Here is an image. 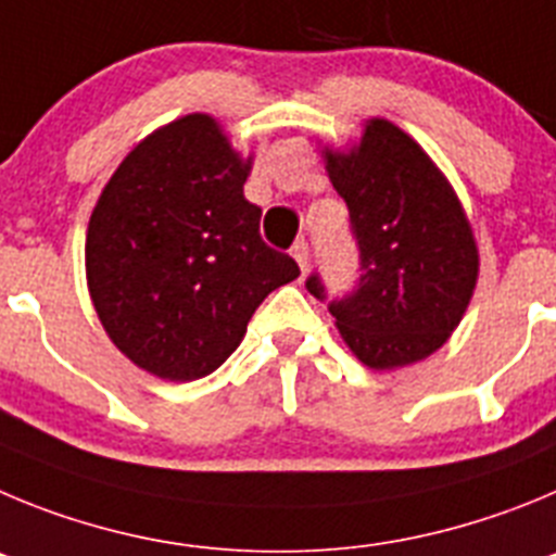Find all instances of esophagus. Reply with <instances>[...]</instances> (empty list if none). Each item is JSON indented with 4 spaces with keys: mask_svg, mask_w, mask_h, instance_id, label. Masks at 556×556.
<instances>
[{
    "mask_svg": "<svg viewBox=\"0 0 556 556\" xmlns=\"http://www.w3.org/2000/svg\"><path fill=\"white\" fill-rule=\"evenodd\" d=\"M290 254H293V260L299 263V268H302V271H307V266H309V247H307V243L296 241V243H293V249H290Z\"/></svg>",
    "mask_w": 556,
    "mask_h": 556,
    "instance_id": "1",
    "label": "esophagus"
}]
</instances>
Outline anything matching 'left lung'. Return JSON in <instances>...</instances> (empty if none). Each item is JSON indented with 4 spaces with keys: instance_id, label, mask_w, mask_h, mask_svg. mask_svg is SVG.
<instances>
[{
    "instance_id": "8db88e82",
    "label": "left lung",
    "mask_w": 556,
    "mask_h": 556,
    "mask_svg": "<svg viewBox=\"0 0 556 556\" xmlns=\"http://www.w3.org/2000/svg\"><path fill=\"white\" fill-rule=\"evenodd\" d=\"M359 249L352 293L329 302L340 338L377 371L438 352L471 302L479 252L452 185L396 124L371 118L357 147L324 152ZM327 299L318 274L307 277Z\"/></svg>"
}]
</instances>
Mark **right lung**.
<instances>
[{
	"label": "right lung",
	"mask_w": 556,
	"mask_h": 556,
	"mask_svg": "<svg viewBox=\"0 0 556 556\" xmlns=\"http://www.w3.org/2000/svg\"><path fill=\"white\" fill-rule=\"evenodd\" d=\"M252 160L216 118L191 113L143 138L104 185L85 274L110 340L172 382L207 377L238 349L260 302L299 277L260 238L243 197Z\"/></svg>",
	"instance_id": "1"
}]
</instances>
